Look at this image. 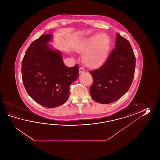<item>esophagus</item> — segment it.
Masks as SVG:
<instances>
[{"label":"esophagus","instance_id":"34e87169","mask_svg":"<svg viewBox=\"0 0 160 160\" xmlns=\"http://www.w3.org/2000/svg\"><path fill=\"white\" fill-rule=\"evenodd\" d=\"M85 72H86V71L83 69V68H79V74H82V73L83 74V73H84Z\"/></svg>","mask_w":160,"mask_h":160}]
</instances>
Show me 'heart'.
<instances>
[{"label": "heart", "instance_id": "heart-1", "mask_svg": "<svg viewBox=\"0 0 160 160\" xmlns=\"http://www.w3.org/2000/svg\"><path fill=\"white\" fill-rule=\"evenodd\" d=\"M111 41L106 34H95L81 42L76 50L85 52L82 61L90 68H99L106 61L110 48Z\"/></svg>", "mask_w": 160, "mask_h": 160}]
</instances>
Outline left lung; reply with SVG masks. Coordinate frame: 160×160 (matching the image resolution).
I'll return each mask as SVG.
<instances>
[{
    "instance_id": "1",
    "label": "left lung",
    "mask_w": 160,
    "mask_h": 160,
    "mask_svg": "<svg viewBox=\"0 0 160 160\" xmlns=\"http://www.w3.org/2000/svg\"><path fill=\"white\" fill-rule=\"evenodd\" d=\"M115 46L105 63L89 72L93 78L91 97L102 104L121 98L129 89L134 76L136 58L129 42L117 33Z\"/></svg>"
}]
</instances>
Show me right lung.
Masks as SVG:
<instances>
[{"instance_id": "right-lung-1", "label": "right lung", "mask_w": 160, "mask_h": 160, "mask_svg": "<svg viewBox=\"0 0 160 160\" xmlns=\"http://www.w3.org/2000/svg\"><path fill=\"white\" fill-rule=\"evenodd\" d=\"M52 38V34H43L32 42L22 62V80L27 93L35 102L49 108L66 102L70 86L79 75L78 65L66 66L61 52L48 44Z\"/></svg>"}]
</instances>
